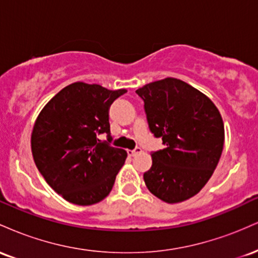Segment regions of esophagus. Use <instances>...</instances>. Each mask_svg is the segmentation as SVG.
Masks as SVG:
<instances>
[{
    "instance_id": "esophagus-1",
    "label": "esophagus",
    "mask_w": 258,
    "mask_h": 258,
    "mask_svg": "<svg viewBox=\"0 0 258 258\" xmlns=\"http://www.w3.org/2000/svg\"><path fill=\"white\" fill-rule=\"evenodd\" d=\"M127 153H128L130 156H136L137 154L142 153V149H141V148H136L135 150H127Z\"/></svg>"
}]
</instances>
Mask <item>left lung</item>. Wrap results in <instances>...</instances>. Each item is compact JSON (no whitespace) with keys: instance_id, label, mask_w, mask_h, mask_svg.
Segmentation results:
<instances>
[{"instance_id":"obj_1","label":"left lung","mask_w":258,"mask_h":258,"mask_svg":"<svg viewBox=\"0 0 258 258\" xmlns=\"http://www.w3.org/2000/svg\"><path fill=\"white\" fill-rule=\"evenodd\" d=\"M148 123L166 148L152 153L143 178L152 194L167 204L197 195L211 178L224 144V125L209 97L182 80L166 78L138 88Z\"/></svg>"}]
</instances>
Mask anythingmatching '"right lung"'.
<instances>
[{"label": "right lung", "instance_id": "obj_1", "mask_svg": "<svg viewBox=\"0 0 258 258\" xmlns=\"http://www.w3.org/2000/svg\"><path fill=\"white\" fill-rule=\"evenodd\" d=\"M127 90L74 82L38 114L31 132L35 165L54 191L69 203L88 206L108 197L127 153L110 147L109 106Z\"/></svg>", "mask_w": 258, "mask_h": 258}]
</instances>
